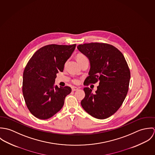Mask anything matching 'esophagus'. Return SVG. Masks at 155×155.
Masks as SVG:
<instances>
[{
  "instance_id": "esophagus-1",
  "label": "esophagus",
  "mask_w": 155,
  "mask_h": 155,
  "mask_svg": "<svg viewBox=\"0 0 155 155\" xmlns=\"http://www.w3.org/2000/svg\"><path fill=\"white\" fill-rule=\"evenodd\" d=\"M71 89H72V91H76L78 90V88L75 87H73L71 88Z\"/></svg>"
}]
</instances>
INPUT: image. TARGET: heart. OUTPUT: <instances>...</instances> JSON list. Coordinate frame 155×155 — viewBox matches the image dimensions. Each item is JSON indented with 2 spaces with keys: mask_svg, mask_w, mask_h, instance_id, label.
Listing matches in <instances>:
<instances>
[{
  "mask_svg": "<svg viewBox=\"0 0 155 155\" xmlns=\"http://www.w3.org/2000/svg\"><path fill=\"white\" fill-rule=\"evenodd\" d=\"M76 58H77V60L78 61V62H79V61H81V60H82L83 59H84V58H85L87 57L83 54H78ZM80 82H81V81L78 78H75V79H73V81H72V82L73 84H79L80 83Z\"/></svg>",
  "mask_w": 155,
  "mask_h": 155,
  "instance_id": "b5f03b06",
  "label": "heart"
}]
</instances>
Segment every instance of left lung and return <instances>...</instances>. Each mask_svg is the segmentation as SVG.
Returning <instances> with one entry per match:
<instances>
[{"label":"left lung","instance_id":"1","mask_svg":"<svg viewBox=\"0 0 155 155\" xmlns=\"http://www.w3.org/2000/svg\"><path fill=\"white\" fill-rule=\"evenodd\" d=\"M78 49L88 57L91 64L84 85L99 83L95 93L88 87L84 88L82 107L97 119H106L120 108L127 95L129 67L122 53L111 45L92 42L79 45Z\"/></svg>","mask_w":155,"mask_h":155}]
</instances>
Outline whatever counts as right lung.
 I'll list each match as a JSON object with an SVG mask.
<instances>
[{
    "label": "right lung",
    "mask_w": 155,
    "mask_h": 155,
    "mask_svg": "<svg viewBox=\"0 0 155 155\" xmlns=\"http://www.w3.org/2000/svg\"><path fill=\"white\" fill-rule=\"evenodd\" d=\"M76 44H51L38 49L28 61L23 72L22 91L30 113L40 119H47L63 107L71 89L55 85L56 74L64 64Z\"/></svg>",
    "instance_id": "obj_1"
}]
</instances>
